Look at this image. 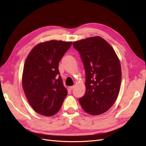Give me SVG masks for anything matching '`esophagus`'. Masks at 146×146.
Masks as SVG:
<instances>
[{
  "mask_svg": "<svg viewBox=\"0 0 146 146\" xmlns=\"http://www.w3.org/2000/svg\"><path fill=\"white\" fill-rule=\"evenodd\" d=\"M74 88V86H70L69 87H68V89H69V90H73V89Z\"/></svg>",
  "mask_w": 146,
  "mask_h": 146,
  "instance_id": "1",
  "label": "esophagus"
}]
</instances>
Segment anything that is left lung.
I'll use <instances>...</instances> for the list:
<instances>
[{
	"instance_id": "obj_1",
	"label": "left lung",
	"mask_w": 146,
	"mask_h": 146,
	"mask_svg": "<svg viewBox=\"0 0 146 146\" xmlns=\"http://www.w3.org/2000/svg\"><path fill=\"white\" fill-rule=\"evenodd\" d=\"M86 73V92L79 98L82 109L90 115L106 112L119 95L122 72L114 50L100 36L74 41Z\"/></svg>"
}]
</instances>
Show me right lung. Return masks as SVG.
<instances>
[{
    "instance_id": "obj_1",
    "label": "right lung",
    "mask_w": 146,
    "mask_h": 146,
    "mask_svg": "<svg viewBox=\"0 0 146 146\" xmlns=\"http://www.w3.org/2000/svg\"><path fill=\"white\" fill-rule=\"evenodd\" d=\"M72 42L51 40L41 43L29 54L23 73V87L36 112L52 116L59 111L67 90L63 85L59 63Z\"/></svg>"
}]
</instances>
